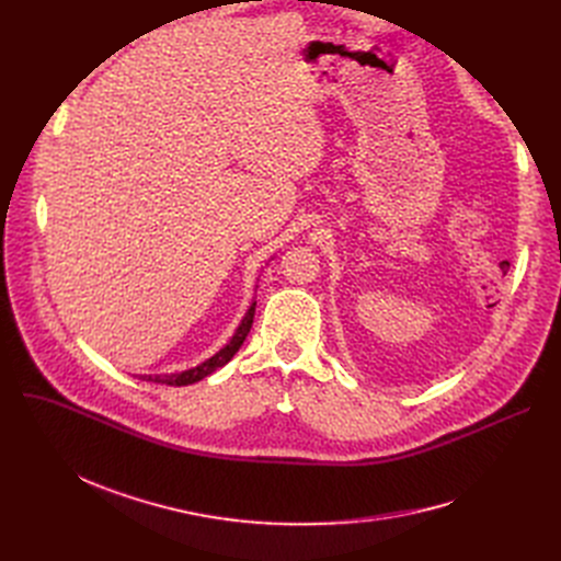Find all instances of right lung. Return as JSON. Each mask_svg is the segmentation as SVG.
Listing matches in <instances>:
<instances>
[{"label": "right lung", "instance_id": "right-lung-1", "mask_svg": "<svg viewBox=\"0 0 561 561\" xmlns=\"http://www.w3.org/2000/svg\"><path fill=\"white\" fill-rule=\"evenodd\" d=\"M254 307H256V302L250 305L245 318L241 320L239 330L233 332V336L229 339V343H227L225 347H220L211 359H206V362H202L199 366L188 368V370H182V373H170V375H140V379L154 381V385H168V387H188V385H195V381L204 379L206 375H211L214 370L222 368L227 362H231V357L236 355V352H239V347L243 345L245 336L250 334V328H252V322H254Z\"/></svg>", "mask_w": 561, "mask_h": 561}]
</instances>
